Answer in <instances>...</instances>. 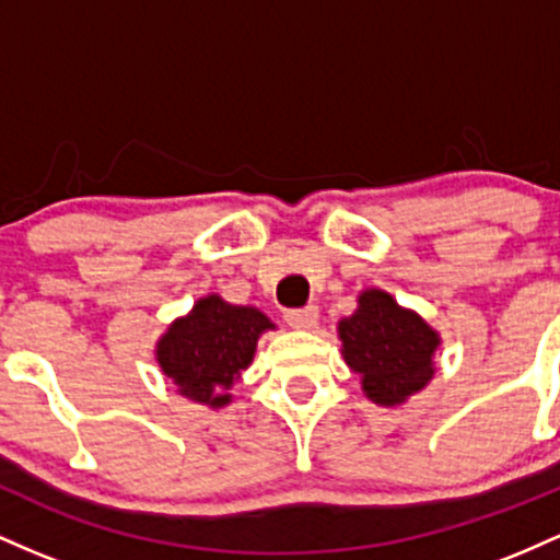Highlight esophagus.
<instances>
[{
	"label": "esophagus",
	"instance_id": "esophagus-1",
	"mask_svg": "<svg viewBox=\"0 0 560 560\" xmlns=\"http://www.w3.org/2000/svg\"><path fill=\"white\" fill-rule=\"evenodd\" d=\"M282 317H285V323L291 325V328L306 330V328H312L314 323H317L319 312H317V306H304V310H288L285 314H282Z\"/></svg>",
	"mask_w": 560,
	"mask_h": 560
}]
</instances>
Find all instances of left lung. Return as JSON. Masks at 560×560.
I'll return each mask as SVG.
<instances>
[{
	"label": "left lung",
	"instance_id": "obj_1",
	"mask_svg": "<svg viewBox=\"0 0 560 560\" xmlns=\"http://www.w3.org/2000/svg\"><path fill=\"white\" fill-rule=\"evenodd\" d=\"M343 360L362 375V388L378 405H401L431 381L439 336L388 293L364 291L360 310L338 325Z\"/></svg>",
	"mask_w": 560,
	"mask_h": 560
}]
</instances>
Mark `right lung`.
<instances>
[{
  "instance_id": "obj_1",
  "label": "right lung",
  "mask_w": 560,
  "mask_h": 560,
  "mask_svg": "<svg viewBox=\"0 0 560 560\" xmlns=\"http://www.w3.org/2000/svg\"><path fill=\"white\" fill-rule=\"evenodd\" d=\"M272 323L254 306H232L219 296L200 299L159 341V364L179 394L224 407L232 383L254 360L256 341Z\"/></svg>"
}]
</instances>
